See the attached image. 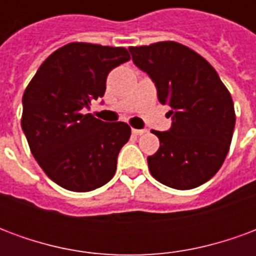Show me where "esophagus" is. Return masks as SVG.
I'll list each match as a JSON object with an SVG mask.
<instances>
[{
    "label": "esophagus",
    "mask_w": 256,
    "mask_h": 256,
    "mask_svg": "<svg viewBox=\"0 0 256 256\" xmlns=\"http://www.w3.org/2000/svg\"><path fill=\"white\" fill-rule=\"evenodd\" d=\"M146 130L145 128H132V133L136 134V136H141V134H144Z\"/></svg>",
    "instance_id": "1"
}]
</instances>
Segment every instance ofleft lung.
<instances>
[{"label":"left lung","instance_id":"8db88e82","mask_svg":"<svg viewBox=\"0 0 256 256\" xmlns=\"http://www.w3.org/2000/svg\"><path fill=\"white\" fill-rule=\"evenodd\" d=\"M150 75L172 128L154 132L160 146L148 156L150 174L174 189H192L214 177L229 152L236 115L230 93L212 66L178 42L128 48Z\"/></svg>","mask_w":256,"mask_h":256}]
</instances>
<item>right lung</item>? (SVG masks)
I'll return each mask as SVG.
<instances>
[{"instance_id":"add662e5","label":"right lung","mask_w":256,"mask_h":256,"mask_svg":"<svg viewBox=\"0 0 256 256\" xmlns=\"http://www.w3.org/2000/svg\"><path fill=\"white\" fill-rule=\"evenodd\" d=\"M128 60L124 48L72 42L53 52L24 90L22 128L38 164L62 188L89 192L116 172L132 130L84 111L104 96L110 71Z\"/></svg>"}]
</instances>
